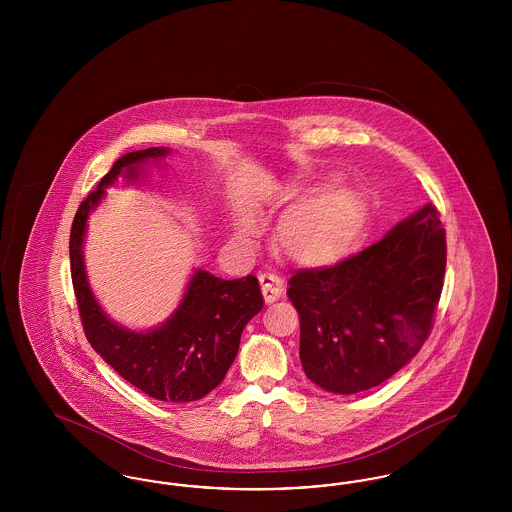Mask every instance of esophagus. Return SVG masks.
I'll use <instances>...</instances> for the list:
<instances>
[{"instance_id": "obj_1", "label": "esophagus", "mask_w": 512, "mask_h": 512, "mask_svg": "<svg viewBox=\"0 0 512 512\" xmlns=\"http://www.w3.org/2000/svg\"><path fill=\"white\" fill-rule=\"evenodd\" d=\"M261 282V292L267 303H274L276 299H280L284 295V282L280 280V276L272 274V272H265L259 276Z\"/></svg>"}]
</instances>
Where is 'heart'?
Returning a JSON list of instances; mask_svg holds the SVG:
<instances>
[{
	"label": "heart",
	"instance_id": "1",
	"mask_svg": "<svg viewBox=\"0 0 512 512\" xmlns=\"http://www.w3.org/2000/svg\"><path fill=\"white\" fill-rule=\"evenodd\" d=\"M365 205L349 188L305 195L292 205L276 228V247L293 263L320 267L343 259L361 236ZM257 230L253 217L240 222L238 236Z\"/></svg>",
	"mask_w": 512,
	"mask_h": 512
}]
</instances>
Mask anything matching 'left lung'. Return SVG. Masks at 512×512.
Listing matches in <instances>:
<instances>
[{
	"label": "left lung",
	"instance_id": "obj_1",
	"mask_svg": "<svg viewBox=\"0 0 512 512\" xmlns=\"http://www.w3.org/2000/svg\"><path fill=\"white\" fill-rule=\"evenodd\" d=\"M445 263V230L428 203L361 253L293 272L288 297L307 378L349 395L407 365L432 332Z\"/></svg>",
	"mask_w": 512,
	"mask_h": 512
}]
</instances>
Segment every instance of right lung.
Wrapping results in <instances>:
<instances>
[{
  "mask_svg": "<svg viewBox=\"0 0 512 512\" xmlns=\"http://www.w3.org/2000/svg\"><path fill=\"white\" fill-rule=\"evenodd\" d=\"M169 153L167 147H149L117 159L98 188L80 203L71 228L69 253L78 313L92 347L126 382L149 397L186 403L205 397L224 380L238 355L245 324L263 309L259 280L253 274L222 280L207 270H195L169 320L149 332H134L101 311L90 290L82 257L86 220L98 207L105 188L122 172L128 180H136L144 163H157Z\"/></svg>",
  "mask_w": 512,
  "mask_h": 512,
  "instance_id": "add662e5",
  "label": "right lung"
}]
</instances>
